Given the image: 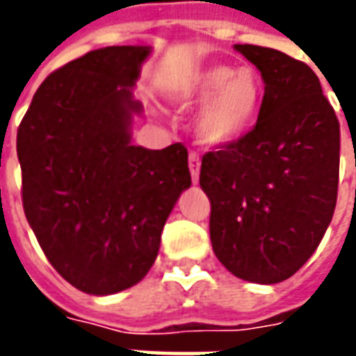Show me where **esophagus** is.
<instances>
[{"label": "esophagus", "mask_w": 356, "mask_h": 356, "mask_svg": "<svg viewBox=\"0 0 356 356\" xmlns=\"http://www.w3.org/2000/svg\"><path fill=\"white\" fill-rule=\"evenodd\" d=\"M200 156L191 152L188 154V170H191V175H193V183L196 185L198 179H200Z\"/></svg>", "instance_id": "34e87169"}]
</instances>
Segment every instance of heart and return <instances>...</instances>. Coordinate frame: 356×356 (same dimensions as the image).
Here are the masks:
<instances>
[{"mask_svg": "<svg viewBox=\"0 0 356 356\" xmlns=\"http://www.w3.org/2000/svg\"><path fill=\"white\" fill-rule=\"evenodd\" d=\"M173 101L181 106L200 104L194 133L204 147L236 145L252 131L263 102V83L252 66L204 65L194 68L173 89Z\"/></svg>", "mask_w": 356, "mask_h": 356, "instance_id": "1", "label": "heart"}]
</instances>
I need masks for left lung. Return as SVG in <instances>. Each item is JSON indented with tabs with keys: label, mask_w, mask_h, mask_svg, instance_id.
Masks as SVG:
<instances>
[{
	"label": "left lung",
	"mask_w": 356,
	"mask_h": 356,
	"mask_svg": "<svg viewBox=\"0 0 356 356\" xmlns=\"http://www.w3.org/2000/svg\"><path fill=\"white\" fill-rule=\"evenodd\" d=\"M265 83L257 124L202 158L217 259L242 280L278 284L321 244L337 200L339 122L316 74L286 53L234 45Z\"/></svg>",
	"instance_id": "left-lung-1"
}]
</instances>
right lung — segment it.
<instances>
[{"instance_id": "1", "label": "right lung", "mask_w": 356, "mask_h": 356, "mask_svg": "<svg viewBox=\"0 0 356 356\" xmlns=\"http://www.w3.org/2000/svg\"><path fill=\"white\" fill-rule=\"evenodd\" d=\"M147 45L91 51L45 78L17 133L24 213L66 282L110 296L154 265L162 229L191 186L183 145H133V89Z\"/></svg>"}]
</instances>
